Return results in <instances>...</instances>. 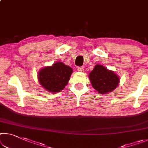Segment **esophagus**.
Listing matches in <instances>:
<instances>
[{"label":"esophagus","instance_id":"1","mask_svg":"<svg viewBox=\"0 0 148 148\" xmlns=\"http://www.w3.org/2000/svg\"><path fill=\"white\" fill-rule=\"evenodd\" d=\"M84 68L83 67H78V71L79 72H84Z\"/></svg>","mask_w":148,"mask_h":148}]
</instances>
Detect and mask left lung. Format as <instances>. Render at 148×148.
<instances>
[{
  "mask_svg": "<svg viewBox=\"0 0 148 148\" xmlns=\"http://www.w3.org/2000/svg\"><path fill=\"white\" fill-rule=\"evenodd\" d=\"M92 87L102 94L113 91L119 84V78L113 71L100 64L95 66L89 74Z\"/></svg>",
  "mask_w": 148,
  "mask_h": 148,
  "instance_id": "1",
  "label": "left lung"
}]
</instances>
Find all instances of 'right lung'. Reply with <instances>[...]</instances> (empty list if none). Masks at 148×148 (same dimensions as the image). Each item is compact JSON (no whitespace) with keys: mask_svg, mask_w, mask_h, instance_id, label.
<instances>
[{"mask_svg":"<svg viewBox=\"0 0 148 148\" xmlns=\"http://www.w3.org/2000/svg\"><path fill=\"white\" fill-rule=\"evenodd\" d=\"M72 72L73 70L69 66L62 62H57L39 70V82L47 91L59 92L68 84Z\"/></svg>","mask_w":148,"mask_h":148,"instance_id":"1","label":"right lung"}]
</instances>
